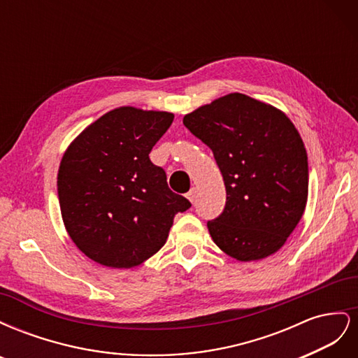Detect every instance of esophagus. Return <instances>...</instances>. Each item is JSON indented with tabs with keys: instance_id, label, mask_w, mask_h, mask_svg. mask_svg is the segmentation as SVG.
Instances as JSON below:
<instances>
[{
	"instance_id": "1",
	"label": "esophagus",
	"mask_w": 358,
	"mask_h": 358,
	"mask_svg": "<svg viewBox=\"0 0 358 358\" xmlns=\"http://www.w3.org/2000/svg\"><path fill=\"white\" fill-rule=\"evenodd\" d=\"M196 192H197L196 188H191V189L187 192V199H188L191 203H192L194 200H196Z\"/></svg>"
}]
</instances>
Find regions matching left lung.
Returning a JSON list of instances; mask_svg holds the SVG:
<instances>
[{
    "label": "left lung",
    "instance_id": "left-lung-1",
    "mask_svg": "<svg viewBox=\"0 0 358 358\" xmlns=\"http://www.w3.org/2000/svg\"><path fill=\"white\" fill-rule=\"evenodd\" d=\"M183 125L212 149L224 178V212L208 222L216 246L243 263L278 252L308 201V154L294 124L233 92L185 115Z\"/></svg>",
    "mask_w": 358,
    "mask_h": 358
}]
</instances>
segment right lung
Returning <instances> with one entry per match:
<instances>
[{"label": "right lung", "instance_id": "right-lung-1", "mask_svg": "<svg viewBox=\"0 0 358 358\" xmlns=\"http://www.w3.org/2000/svg\"><path fill=\"white\" fill-rule=\"evenodd\" d=\"M175 115L122 106L76 137L58 170L61 216L92 262L131 268L164 246L173 218L191 203L170 191L149 154Z\"/></svg>", "mask_w": 358, "mask_h": 358}]
</instances>
